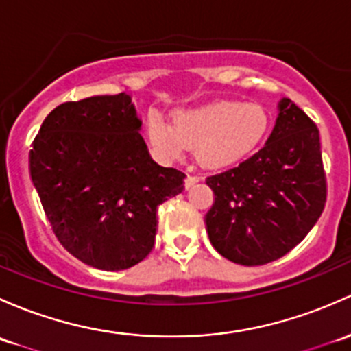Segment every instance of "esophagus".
Here are the masks:
<instances>
[{
  "label": "esophagus",
  "mask_w": 351,
  "mask_h": 351,
  "mask_svg": "<svg viewBox=\"0 0 351 351\" xmlns=\"http://www.w3.org/2000/svg\"><path fill=\"white\" fill-rule=\"evenodd\" d=\"M200 180H202L200 176H197V175H188L186 180H185V188H186V190H190V188L197 185V183L200 182Z\"/></svg>",
  "instance_id": "esophagus-1"
}]
</instances>
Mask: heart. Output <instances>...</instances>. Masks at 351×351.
<instances>
[{"mask_svg":"<svg viewBox=\"0 0 351 351\" xmlns=\"http://www.w3.org/2000/svg\"><path fill=\"white\" fill-rule=\"evenodd\" d=\"M269 131V116L259 104L217 101L198 109L180 110L175 126L158 112L147 117L151 145L169 158L197 146V158L208 168L241 163L259 147Z\"/></svg>","mask_w":351,"mask_h":351,"instance_id":"b5f03b06","label":"heart"}]
</instances>
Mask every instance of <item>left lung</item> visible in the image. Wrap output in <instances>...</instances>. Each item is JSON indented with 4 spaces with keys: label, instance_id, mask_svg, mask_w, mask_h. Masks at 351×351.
Masks as SVG:
<instances>
[{
    "label": "left lung",
    "instance_id": "obj_1",
    "mask_svg": "<svg viewBox=\"0 0 351 351\" xmlns=\"http://www.w3.org/2000/svg\"><path fill=\"white\" fill-rule=\"evenodd\" d=\"M212 245L225 259L263 265L300 243L326 204V173L316 124L282 99L267 143L241 165L206 178Z\"/></svg>",
    "mask_w": 351,
    "mask_h": 351
}]
</instances>
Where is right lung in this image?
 <instances>
[{
  "instance_id": "1",
  "label": "right lung",
  "mask_w": 351,
  "mask_h": 351,
  "mask_svg": "<svg viewBox=\"0 0 351 351\" xmlns=\"http://www.w3.org/2000/svg\"><path fill=\"white\" fill-rule=\"evenodd\" d=\"M131 97L95 95L51 110L29 151V175L55 237L84 264L123 271L154 247L158 208L185 173L151 160Z\"/></svg>"
}]
</instances>
